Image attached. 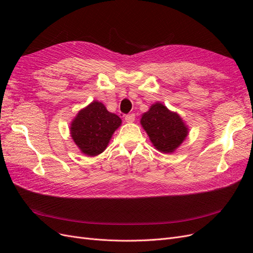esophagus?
Listing matches in <instances>:
<instances>
[{"mask_svg": "<svg viewBox=\"0 0 253 253\" xmlns=\"http://www.w3.org/2000/svg\"><path fill=\"white\" fill-rule=\"evenodd\" d=\"M125 120L127 122V124H132V122H134V120H135V115L134 114L126 115V116L125 117Z\"/></svg>", "mask_w": 253, "mask_h": 253, "instance_id": "34e87169", "label": "esophagus"}]
</instances>
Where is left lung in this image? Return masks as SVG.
Masks as SVG:
<instances>
[{
    "instance_id": "1",
    "label": "left lung",
    "mask_w": 253,
    "mask_h": 253,
    "mask_svg": "<svg viewBox=\"0 0 253 253\" xmlns=\"http://www.w3.org/2000/svg\"><path fill=\"white\" fill-rule=\"evenodd\" d=\"M140 125L155 149L171 154L187 138L189 127L179 114L172 112L162 102H155L141 115Z\"/></svg>"
}]
</instances>
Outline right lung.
I'll use <instances>...</instances> for the list:
<instances>
[{"label":"right lung","instance_id":"add662e5","mask_svg":"<svg viewBox=\"0 0 253 253\" xmlns=\"http://www.w3.org/2000/svg\"><path fill=\"white\" fill-rule=\"evenodd\" d=\"M121 122L117 115L106 110L102 102L94 100L81 109L72 120L71 137L82 154L94 157L108 148Z\"/></svg>","mask_w":253,"mask_h":253}]
</instances>
